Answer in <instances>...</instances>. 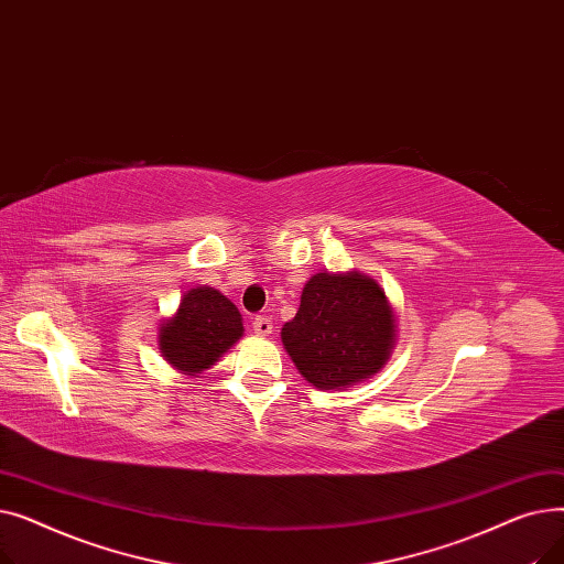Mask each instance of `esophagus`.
Wrapping results in <instances>:
<instances>
[{
	"mask_svg": "<svg viewBox=\"0 0 564 564\" xmlns=\"http://www.w3.org/2000/svg\"><path fill=\"white\" fill-rule=\"evenodd\" d=\"M251 327H253V332H256L258 336H270L272 329H274V324H272V317H270V315H256V317L251 319Z\"/></svg>",
	"mask_w": 564,
	"mask_h": 564,
	"instance_id": "obj_1",
	"label": "esophagus"
}]
</instances>
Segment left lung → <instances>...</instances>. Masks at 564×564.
<instances>
[{"instance_id": "left-lung-1", "label": "left lung", "mask_w": 564, "mask_h": 564, "mask_svg": "<svg viewBox=\"0 0 564 564\" xmlns=\"http://www.w3.org/2000/svg\"><path fill=\"white\" fill-rule=\"evenodd\" d=\"M283 345L317 389H345L387 364L395 322L381 288L361 274H315L297 315L283 324Z\"/></svg>"}]
</instances>
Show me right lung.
<instances>
[{
    "mask_svg": "<svg viewBox=\"0 0 564 564\" xmlns=\"http://www.w3.org/2000/svg\"><path fill=\"white\" fill-rule=\"evenodd\" d=\"M242 332V315L224 294L213 288H194L183 297L175 317L160 329V349L173 368L196 375L215 366Z\"/></svg>",
    "mask_w": 564,
    "mask_h": 564,
    "instance_id": "add662e5",
    "label": "right lung"
}]
</instances>
